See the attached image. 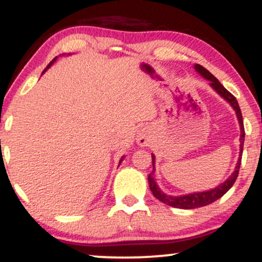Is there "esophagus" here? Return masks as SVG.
I'll use <instances>...</instances> for the list:
<instances>
[{
  "label": "esophagus",
  "instance_id": "1",
  "mask_svg": "<svg viewBox=\"0 0 262 262\" xmlns=\"http://www.w3.org/2000/svg\"><path fill=\"white\" fill-rule=\"evenodd\" d=\"M136 142L138 143L139 146H146L150 143V137L146 131H139L137 137H136Z\"/></svg>",
  "mask_w": 262,
  "mask_h": 262
}]
</instances>
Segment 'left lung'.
Instances as JSON below:
<instances>
[{"mask_svg":"<svg viewBox=\"0 0 262 262\" xmlns=\"http://www.w3.org/2000/svg\"><path fill=\"white\" fill-rule=\"evenodd\" d=\"M194 70L198 73L200 76L205 78V80L210 81V85L212 87L214 92L218 95L222 96L229 105L232 107V110L235 111L236 117H237L239 128H241V135H239V155L238 161L236 163V167L234 171H232L230 177H229L224 182H222L221 185H218L217 187L211 188L209 191H203V192H193L189 194L184 195H170L164 193L162 189L159 187L157 182L155 180V155L151 154L152 157V171L148 175V182L150 191L152 192L154 196L156 199H159L160 202L163 204H167L171 207H177V209H196V207L206 206L209 204L216 202L217 199H220L221 196H223L229 189L231 188V186L235 184L236 179H237L239 166H241V159H242V150H243V143H245V127H243V120H242V113L239 110L237 100L235 99V96L229 93L223 85L221 84V82L210 73L209 70H206L205 68L199 66V64H194Z\"/></svg>","mask_w":262,"mask_h":262,"instance_id":"left-lung-1","label":"left lung"}]
</instances>
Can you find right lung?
<instances>
[{
	"mask_svg": "<svg viewBox=\"0 0 262 262\" xmlns=\"http://www.w3.org/2000/svg\"><path fill=\"white\" fill-rule=\"evenodd\" d=\"M56 59H57V57H56V58H53V60H51V63H50L48 67H46V69L44 70V73H45V71H46V70H48V69H49V68H50V67H51V66H52V64H53V63H55V62H56ZM44 73H42V74H44ZM124 157H125V156H123V157H121V159H120V161H119V164H120L121 162H123Z\"/></svg>",
	"mask_w": 262,
	"mask_h": 262,
	"instance_id": "obj_1",
	"label": "right lung"
}]
</instances>
